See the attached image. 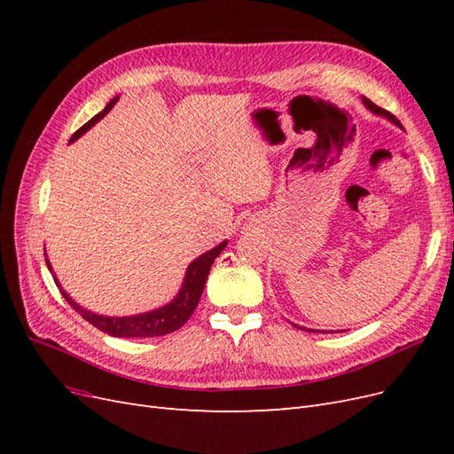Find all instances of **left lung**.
<instances>
[{
	"instance_id": "8db88e82",
	"label": "left lung",
	"mask_w": 454,
	"mask_h": 454,
	"mask_svg": "<svg viewBox=\"0 0 454 454\" xmlns=\"http://www.w3.org/2000/svg\"><path fill=\"white\" fill-rule=\"evenodd\" d=\"M362 104L369 109V112L371 114H375V115H380V117H384V119H388L390 122H394V125L395 127H400V129H403L402 127V122L400 121H397L390 112H387V109H382V107H379V106H375L373 102H371V100H367L365 98V96H362ZM297 329H305V332H316V329H307V327H301V325H297V324H294Z\"/></svg>"
}]
</instances>
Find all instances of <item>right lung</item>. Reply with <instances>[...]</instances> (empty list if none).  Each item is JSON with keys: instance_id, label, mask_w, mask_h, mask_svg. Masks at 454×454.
<instances>
[{"instance_id": "add662e5", "label": "right lung", "mask_w": 454, "mask_h": 454, "mask_svg": "<svg viewBox=\"0 0 454 454\" xmlns=\"http://www.w3.org/2000/svg\"><path fill=\"white\" fill-rule=\"evenodd\" d=\"M117 100H119V96H115L114 100H109V104L102 109L98 115H94L89 122H85V125L72 136L70 144L79 140L81 136L96 125V122L104 119L106 114L112 112V107L117 104ZM227 242L229 240L219 242L215 248L199 255L195 261H191L187 270H185L180 292L176 294V297L170 301V303H167L164 307H159V309H153V310L142 312V314H134V316H104V314H96V312L83 309L79 303H75L70 295H67V292L59 282L57 274L52 272V265L47 259V254H45V261H47V267L52 272V278H54V282H57L64 299L72 305V309L75 312L83 316V318L89 324H92L96 329H100V332L112 335V337H160V335L176 332V329H180L189 320V316L195 312L214 259L225 250Z\"/></svg>"}]
</instances>
